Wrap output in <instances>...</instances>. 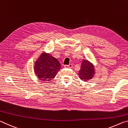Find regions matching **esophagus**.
<instances>
[{"label": "esophagus", "instance_id": "34e87169", "mask_svg": "<svg viewBox=\"0 0 128 128\" xmlns=\"http://www.w3.org/2000/svg\"><path fill=\"white\" fill-rule=\"evenodd\" d=\"M73 65L72 64H70L69 65H65L64 67L65 68H72Z\"/></svg>", "mask_w": 128, "mask_h": 128}]
</instances>
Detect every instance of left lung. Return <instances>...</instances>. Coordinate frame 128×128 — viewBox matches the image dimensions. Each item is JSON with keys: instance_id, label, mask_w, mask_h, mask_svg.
<instances>
[{"instance_id": "left-lung-1", "label": "left lung", "mask_w": 128, "mask_h": 128, "mask_svg": "<svg viewBox=\"0 0 128 128\" xmlns=\"http://www.w3.org/2000/svg\"><path fill=\"white\" fill-rule=\"evenodd\" d=\"M94 66L88 60H84L78 73L80 78L84 81H89L94 77Z\"/></svg>"}]
</instances>
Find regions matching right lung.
<instances>
[{
    "mask_svg": "<svg viewBox=\"0 0 128 128\" xmlns=\"http://www.w3.org/2000/svg\"><path fill=\"white\" fill-rule=\"evenodd\" d=\"M61 64L58 60L48 54H42L36 60L34 66V72L41 81H50L59 72Z\"/></svg>",
    "mask_w": 128,
    "mask_h": 128,
    "instance_id": "obj_1",
    "label": "right lung"
}]
</instances>
